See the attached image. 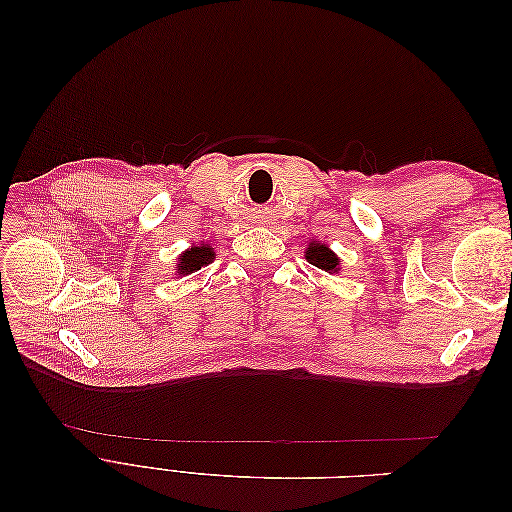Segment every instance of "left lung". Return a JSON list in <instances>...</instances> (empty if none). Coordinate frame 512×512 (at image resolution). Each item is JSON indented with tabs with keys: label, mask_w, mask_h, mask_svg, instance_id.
Returning a JSON list of instances; mask_svg holds the SVG:
<instances>
[{
	"label": "left lung",
	"mask_w": 512,
	"mask_h": 512,
	"mask_svg": "<svg viewBox=\"0 0 512 512\" xmlns=\"http://www.w3.org/2000/svg\"><path fill=\"white\" fill-rule=\"evenodd\" d=\"M303 254H305V260L309 262V265H314L329 275L339 273V267H342V258H339L327 243H320L316 239L307 243Z\"/></svg>",
	"instance_id": "left-lung-1"
}]
</instances>
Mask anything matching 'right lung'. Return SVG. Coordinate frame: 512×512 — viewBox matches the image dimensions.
Segmentation results:
<instances>
[{
    "label": "right lung",
    "mask_w": 512,
    "mask_h": 512,
    "mask_svg": "<svg viewBox=\"0 0 512 512\" xmlns=\"http://www.w3.org/2000/svg\"><path fill=\"white\" fill-rule=\"evenodd\" d=\"M215 260V250L207 243V241H200L190 245L188 250L181 252L177 262H175V275H190L194 271H198L200 267L209 265V262Z\"/></svg>",
    "instance_id": "right-lung-1"
}]
</instances>
